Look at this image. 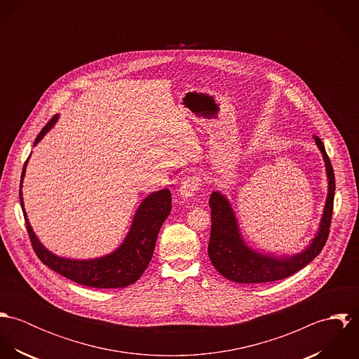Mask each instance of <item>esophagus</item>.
Returning a JSON list of instances; mask_svg holds the SVG:
<instances>
[{"label": "esophagus", "mask_w": 359, "mask_h": 359, "mask_svg": "<svg viewBox=\"0 0 359 359\" xmlns=\"http://www.w3.org/2000/svg\"><path fill=\"white\" fill-rule=\"evenodd\" d=\"M202 185V180L198 177V175H191V177H187L178 191V196L182 199V201H187L189 199L198 189L199 187Z\"/></svg>", "instance_id": "34e87169"}]
</instances>
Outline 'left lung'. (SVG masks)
<instances>
[{
	"label": "left lung",
	"instance_id": "1",
	"mask_svg": "<svg viewBox=\"0 0 359 359\" xmlns=\"http://www.w3.org/2000/svg\"><path fill=\"white\" fill-rule=\"evenodd\" d=\"M326 168L327 196L316 235L307 248L292 256H275L252 249L243 239L235 211L228 198L219 191L210 196L211 207V233L208 243V257L214 268L228 280L238 283H264L285 279L300 271L318 256L329 236L334 198V172L322 141L313 135Z\"/></svg>",
	"mask_w": 359,
	"mask_h": 359
}]
</instances>
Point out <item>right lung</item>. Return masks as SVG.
Listing matches in <instances>:
<instances>
[{
	"label": "right lung",
	"mask_w": 359,
	"mask_h": 359,
	"mask_svg": "<svg viewBox=\"0 0 359 359\" xmlns=\"http://www.w3.org/2000/svg\"><path fill=\"white\" fill-rule=\"evenodd\" d=\"M56 121L57 116H53L51 121L41 130V133L36 138L34 147L44 138V135L51 130ZM27 163L29 158L23 165L19 198L29 238L32 241L36 255L43 261V264H46L52 271L60 273L62 276L90 287L116 289L126 287L137 282L152 259L158 231L171 211L170 191H157L141 202L134 214L128 233L126 235L123 243L114 252L98 258L72 259L56 256L50 252L40 242L29 222L22 195V185Z\"/></svg>",
	"instance_id": "add662e5"
}]
</instances>
